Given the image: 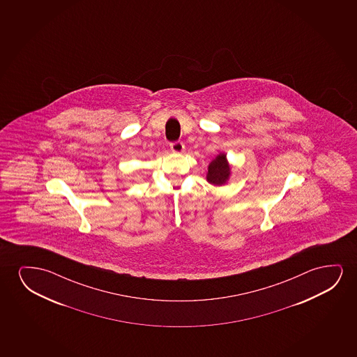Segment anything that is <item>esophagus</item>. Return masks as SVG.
Segmentation results:
<instances>
[{
	"instance_id": "obj_1",
	"label": "esophagus",
	"mask_w": 357,
	"mask_h": 357,
	"mask_svg": "<svg viewBox=\"0 0 357 357\" xmlns=\"http://www.w3.org/2000/svg\"><path fill=\"white\" fill-rule=\"evenodd\" d=\"M171 150L173 152H176V153H181V152L184 151V144L179 142V140L171 142Z\"/></svg>"
}]
</instances>
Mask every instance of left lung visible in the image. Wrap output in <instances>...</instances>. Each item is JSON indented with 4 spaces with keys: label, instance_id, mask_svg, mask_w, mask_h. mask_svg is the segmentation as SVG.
I'll list each match as a JSON object with an SVG mask.
<instances>
[{
    "label": "left lung",
    "instance_id": "obj_1",
    "mask_svg": "<svg viewBox=\"0 0 357 357\" xmlns=\"http://www.w3.org/2000/svg\"><path fill=\"white\" fill-rule=\"evenodd\" d=\"M230 174V168L228 162L225 160V155L220 153L211 162L207 173V181L213 185H223L228 181Z\"/></svg>",
    "mask_w": 357,
    "mask_h": 357
}]
</instances>
